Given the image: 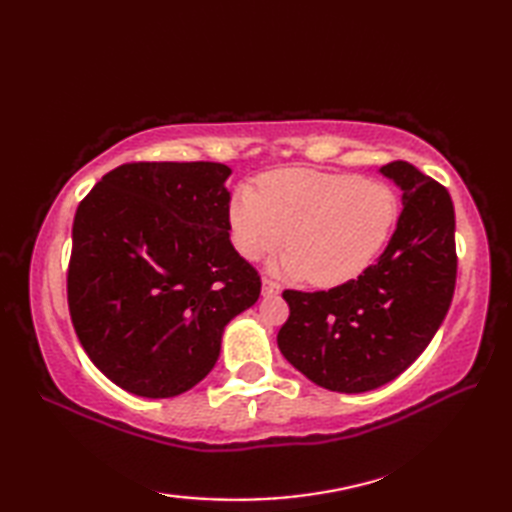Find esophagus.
Returning a JSON list of instances; mask_svg holds the SVG:
<instances>
[{"label": "esophagus", "instance_id": "obj_1", "mask_svg": "<svg viewBox=\"0 0 512 512\" xmlns=\"http://www.w3.org/2000/svg\"><path fill=\"white\" fill-rule=\"evenodd\" d=\"M262 295H264L266 299L277 297V295H281V286L275 284L273 279H264V281H262Z\"/></svg>", "mask_w": 512, "mask_h": 512}]
</instances>
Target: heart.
Wrapping results in <instances>:
<instances>
[{
    "instance_id": "heart-1",
    "label": "heart",
    "mask_w": 512,
    "mask_h": 512,
    "mask_svg": "<svg viewBox=\"0 0 512 512\" xmlns=\"http://www.w3.org/2000/svg\"><path fill=\"white\" fill-rule=\"evenodd\" d=\"M400 220L396 191L354 173L281 169L242 187L228 206L237 253L257 262L286 244L279 270L317 288L365 275L383 255ZM289 239H285V235Z\"/></svg>"
}]
</instances>
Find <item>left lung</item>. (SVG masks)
Listing matches in <instances>:
<instances>
[{
    "label": "left lung",
    "instance_id": "1",
    "mask_svg": "<svg viewBox=\"0 0 512 512\" xmlns=\"http://www.w3.org/2000/svg\"><path fill=\"white\" fill-rule=\"evenodd\" d=\"M380 173L402 191V211L378 262L339 288L284 290L290 317L277 334L281 354L339 394H363L405 372L438 332L455 290L449 191L405 160Z\"/></svg>",
    "mask_w": 512,
    "mask_h": 512
}]
</instances>
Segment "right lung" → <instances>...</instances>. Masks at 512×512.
I'll return each instance as SVG.
<instances>
[{
    "label": "right lung",
    "instance_id": "add662e5",
    "mask_svg": "<svg viewBox=\"0 0 512 512\" xmlns=\"http://www.w3.org/2000/svg\"><path fill=\"white\" fill-rule=\"evenodd\" d=\"M231 169L129 162L74 215L68 306L90 361L129 394L171 398L211 372L228 321L259 299L228 239Z\"/></svg>",
    "mask_w": 512,
    "mask_h": 512
}]
</instances>
